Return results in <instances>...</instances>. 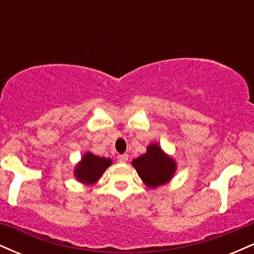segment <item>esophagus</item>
<instances>
[{
	"label": "esophagus",
	"instance_id": "esophagus-1",
	"mask_svg": "<svg viewBox=\"0 0 254 254\" xmlns=\"http://www.w3.org/2000/svg\"><path fill=\"white\" fill-rule=\"evenodd\" d=\"M127 159H129V155H127V154H121V155L117 156V160L119 162H127Z\"/></svg>",
	"mask_w": 254,
	"mask_h": 254
}]
</instances>
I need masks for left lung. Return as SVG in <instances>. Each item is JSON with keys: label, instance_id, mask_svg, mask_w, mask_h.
I'll return each mask as SVG.
<instances>
[{"label": "left lung", "instance_id": "1", "mask_svg": "<svg viewBox=\"0 0 254 254\" xmlns=\"http://www.w3.org/2000/svg\"><path fill=\"white\" fill-rule=\"evenodd\" d=\"M132 166L145 185L151 189L167 184L177 170L176 161L166 155L157 143L148 145L147 153L133 160Z\"/></svg>", "mask_w": 254, "mask_h": 254}]
</instances>
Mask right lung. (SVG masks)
Here are the masks:
<instances>
[{
    "label": "right lung",
    "mask_w": 254,
    "mask_h": 254,
    "mask_svg": "<svg viewBox=\"0 0 254 254\" xmlns=\"http://www.w3.org/2000/svg\"><path fill=\"white\" fill-rule=\"evenodd\" d=\"M112 164V160L106 157H100L92 153H86L81 161L75 167L74 176L80 183L90 184L97 183L99 178L103 176L106 168Z\"/></svg>",
    "instance_id": "add662e5"
}]
</instances>
